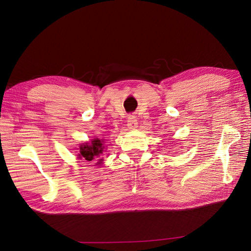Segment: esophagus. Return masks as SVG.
I'll return each instance as SVG.
<instances>
[{
  "label": "esophagus",
  "instance_id": "obj_1",
  "mask_svg": "<svg viewBox=\"0 0 251 251\" xmlns=\"http://www.w3.org/2000/svg\"><path fill=\"white\" fill-rule=\"evenodd\" d=\"M137 119H136L135 116L130 115L127 117V126L128 128H131V130H134V128L137 127Z\"/></svg>",
  "mask_w": 251,
  "mask_h": 251
}]
</instances>
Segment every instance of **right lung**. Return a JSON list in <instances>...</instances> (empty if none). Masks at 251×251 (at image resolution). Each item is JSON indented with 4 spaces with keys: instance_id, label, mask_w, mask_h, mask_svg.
Masks as SVG:
<instances>
[{
    "instance_id": "1",
    "label": "right lung",
    "mask_w": 251,
    "mask_h": 251,
    "mask_svg": "<svg viewBox=\"0 0 251 251\" xmlns=\"http://www.w3.org/2000/svg\"><path fill=\"white\" fill-rule=\"evenodd\" d=\"M103 150H104L103 139L94 138L91 142L80 144L78 158L80 159L83 158L87 161H93L97 157H100ZM101 163H102V158H100V159H97V162L95 165H101Z\"/></svg>"
}]
</instances>
